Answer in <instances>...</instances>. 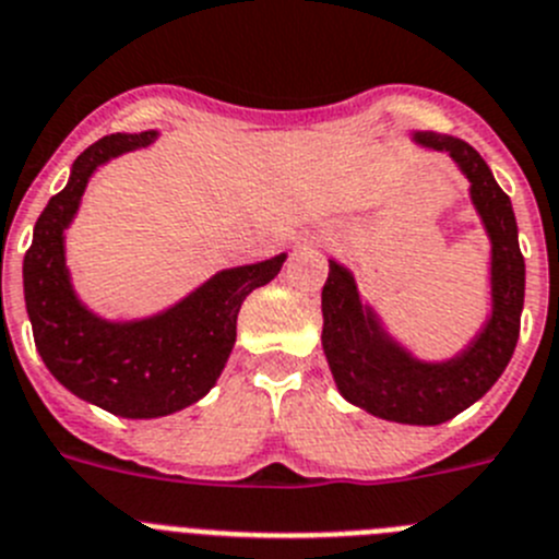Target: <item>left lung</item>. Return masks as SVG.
<instances>
[{"label": "left lung", "mask_w": 559, "mask_h": 559, "mask_svg": "<svg viewBox=\"0 0 559 559\" xmlns=\"http://www.w3.org/2000/svg\"><path fill=\"white\" fill-rule=\"evenodd\" d=\"M413 141L424 150L447 152L471 182V204L490 240L488 321L449 360H421L404 349L377 310L360 299L355 274L330 260V276L321 290V343L346 402L385 421L435 427L479 402L513 357L524 310V254L510 197L479 152L440 132H413Z\"/></svg>", "instance_id": "8db88e82"}]
</instances>
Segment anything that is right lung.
<instances>
[{
    "label": "right lung",
    "instance_id": "add662e5",
    "mask_svg": "<svg viewBox=\"0 0 559 559\" xmlns=\"http://www.w3.org/2000/svg\"><path fill=\"white\" fill-rule=\"evenodd\" d=\"M157 130L116 132L82 152L49 199L24 254V301L40 360L74 396L121 418H160L199 402L222 377L243 299L271 283L288 254L213 274L168 310L107 321L82 305L66 269V229L99 166L143 150Z\"/></svg>",
    "mask_w": 559,
    "mask_h": 559
}]
</instances>
